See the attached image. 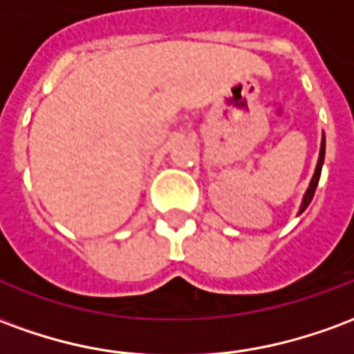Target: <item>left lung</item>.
I'll use <instances>...</instances> for the list:
<instances>
[{"mask_svg":"<svg viewBox=\"0 0 354 354\" xmlns=\"http://www.w3.org/2000/svg\"><path fill=\"white\" fill-rule=\"evenodd\" d=\"M324 151H326V138H324V134H322V140H320L319 161H317V169H315V174H313L311 182H309V187H307V192H305L304 199H301V205H299V212H297V214H301L305 208L309 207V203L313 201V195H315V192H317V185H319V180H320V172H322V165H324Z\"/></svg>","mask_w":354,"mask_h":354,"instance_id":"1","label":"left lung"}]
</instances>
